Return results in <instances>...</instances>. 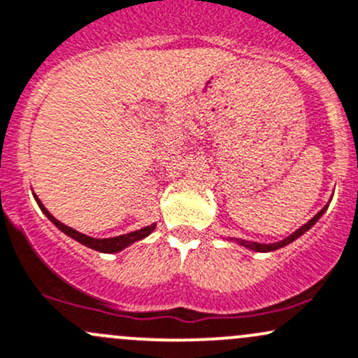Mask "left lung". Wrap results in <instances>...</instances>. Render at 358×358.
Here are the masks:
<instances>
[{"mask_svg":"<svg viewBox=\"0 0 358 358\" xmlns=\"http://www.w3.org/2000/svg\"><path fill=\"white\" fill-rule=\"evenodd\" d=\"M328 206L329 204H326L324 208L319 210V213L315 214V216L312 217L310 221H307V223L303 224V227H300L299 229H296V231H293L292 235L287 236V238L281 240V242H276V243H257V242H248V240H242V238H229V240H231V242H236V243H238V245H242V247H245V248H250V250H255V252H273V250H278V248H281V247L288 245V243L295 242V240L299 238V236H302L303 233L307 231V229H310L312 227H314V224L319 221V217H321L322 214H324V210L328 209Z\"/></svg>","mask_w":358,"mask_h":358,"instance_id":"left-lung-1","label":"left lung"}]
</instances>
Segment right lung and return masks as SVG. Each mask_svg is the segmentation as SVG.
I'll list each match as a JSON object with an SVG mask.
<instances>
[{
    "mask_svg": "<svg viewBox=\"0 0 358 358\" xmlns=\"http://www.w3.org/2000/svg\"><path fill=\"white\" fill-rule=\"evenodd\" d=\"M34 197H36V202H37V204H39L41 210H43V213L46 214L48 217H50V221H51L52 224H55L56 228L62 229V231L65 233V235L71 236V238L77 240V242L82 243V245L92 248V250H97V252H104V254H115V252L123 250V248H127L129 245H131V243H135V242H138V240H142V238H145V236H149L150 233H152L154 229H156V223H152V224H149V227H144V228H141V229H135V231L127 233V235L113 236V238H94V236H87V235H84V233L77 231V229H73V228L66 227V224H63L62 221L56 220V217L52 216L50 210L44 208L43 202H41L39 199H37V195H34Z\"/></svg>",
    "mask_w": 358,
    "mask_h": 358,
    "instance_id": "right-lung-1",
    "label": "right lung"
}]
</instances>
